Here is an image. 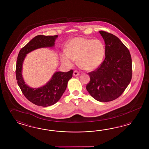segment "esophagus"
Listing matches in <instances>:
<instances>
[{
    "instance_id": "esophagus-1",
    "label": "esophagus",
    "mask_w": 149,
    "mask_h": 149,
    "mask_svg": "<svg viewBox=\"0 0 149 149\" xmlns=\"http://www.w3.org/2000/svg\"><path fill=\"white\" fill-rule=\"evenodd\" d=\"M80 74V72H77V70H75L74 72H73V75L74 76V77H77V76H78Z\"/></svg>"
}]
</instances>
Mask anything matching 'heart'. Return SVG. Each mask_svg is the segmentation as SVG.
<instances>
[{
	"mask_svg": "<svg viewBox=\"0 0 149 149\" xmlns=\"http://www.w3.org/2000/svg\"><path fill=\"white\" fill-rule=\"evenodd\" d=\"M105 53L104 44L99 39L77 37L69 41L66 46V54L62 56V61L72 65L77 61L80 68L91 71L102 63Z\"/></svg>",
	"mask_w": 149,
	"mask_h": 149,
	"instance_id": "b5f03b06",
	"label": "heart"
}]
</instances>
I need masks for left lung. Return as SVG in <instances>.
I'll return each instance as SVG.
<instances>
[{"instance_id": "obj_1", "label": "left lung", "mask_w": 149, "mask_h": 149, "mask_svg": "<svg viewBox=\"0 0 149 149\" xmlns=\"http://www.w3.org/2000/svg\"><path fill=\"white\" fill-rule=\"evenodd\" d=\"M105 44V58L95 71L88 72L86 90L95 100L108 102L118 98L130 84L132 75L131 54L117 36L99 31Z\"/></svg>"}]
</instances>
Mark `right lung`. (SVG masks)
<instances>
[{"label": "right lung", "instance_id": "right-lung-1", "mask_svg": "<svg viewBox=\"0 0 149 149\" xmlns=\"http://www.w3.org/2000/svg\"><path fill=\"white\" fill-rule=\"evenodd\" d=\"M57 35L35 36L19 52L16 62V80L23 94L28 100L36 105L49 107L57 103L66 90L68 82L72 77L73 70L68 72H54L51 80L45 85L33 88L25 84L22 75L23 61L27 54L41 47H52Z\"/></svg>", "mask_w": 149, "mask_h": 149}]
</instances>
